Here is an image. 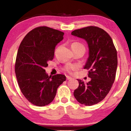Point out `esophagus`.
Wrapping results in <instances>:
<instances>
[{
    "mask_svg": "<svg viewBox=\"0 0 131 131\" xmlns=\"http://www.w3.org/2000/svg\"><path fill=\"white\" fill-rule=\"evenodd\" d=\"M66 79L68 80H71V79H72V78L71 77H70V76H66Z\"/></svg>",
    "mask_w": 131,
    "mask_h": 131,
    "instance_id": "esophagus-1",
    "label": "esophagus"
}]
</instances>
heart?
Returning a JSON list of instances; mask_svg holds the SVG:
<instances>
[{
	"mask_svg": "<svg viewBox=\"0 0 131 131\" xmlns=\"http://www.w3.org/2000/svg\"><path fill=\"white\" fill-rule=\"evenodd\" d=\"M83 46L80 43H77V42H74V43H73L71 45V47H74V46ZM77 68V65H73V64H68V65H66L65 68V69L66 71H67L68 72H71L73 70H76Z\"/></svg>",
	"mask_w": 131,
	"mask_h": 131,
	"instance_id": "obj_1",
	"label": "heart"
}]
</instances>
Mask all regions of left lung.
Returning <instances> with one entry per match:
<instances>
[{"mask_svg": "<svg viewBox=\"0 0 131 131\" xmlns=\"http://www.w3.org/2000/svg\"><path fill=\"white\" fill-rule=\"evenodd\" d=\"M83 39L89 48V57L84 69L89 70L90 81L85 84L78 80L79 87L74 96L80 103L92 106L100 102L109 92L116 78L117 68V50L112 39L105 30L90 26L72 32Z\"/></svg>", "mask_w": 131, "mask_h": 131, "instance_id": "left-lung-1", "label": "left lung"}]
</instances>
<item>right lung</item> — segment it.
Wrapping results in <instances>:
<instances>
[{
  "mask_svg": "<svg viewBox=\"0 0 131 131\" xmlns=\"http://www.w3.org/2000/svg\"><path fill=\"white\" fill-rule=\"evenodd\" d=\"M64 33L47 26H39L24 37L18 50L15 72L19 87L33 105L44 106L54 100L65 75L48 76L45 68L54 58L55 47Z\"/></svg>",
  "mask_w": 131,
  "mask_h": 131,
  "instance_id": "1",
  "label": "right lung"
}]
</instances>
